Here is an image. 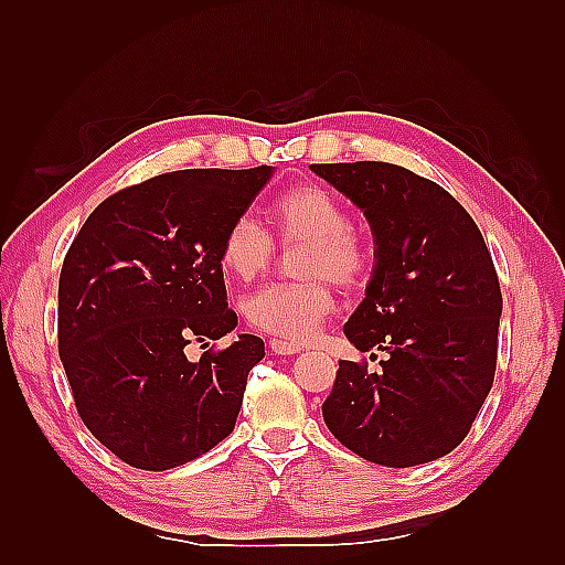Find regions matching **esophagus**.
<instances>
[{
	"label": "esophagus",
	"instance_id": "obj_1",
	"mask_svg": "<svg viewBox=\"0 0 565 565\" xmlns=\"http://www.w3.org/2000/svg\"><path fill=\"white\" fill-rule=\"evenodd\" d=\"M269 347L274 354H284V356H291V354H298L303 350L301 344H294V342H286V340H269Z\"/></svg>",
	"mask_w": 565,
	"mask_h": 565
}]
</instances>
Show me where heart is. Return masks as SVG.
Listing matches in <instances>:
<instances>
[{"label": "heart", "instance_id": "obj_1", "mask_svg": "<svg viewBox=\"0 0 565 565\" xmlns=\"http://www.w3.org/2000/svg\"><path fill=\"white\" fill-rule=\"evenodd\" d=\"M269 221L271 235L249 215H237L221 239V267L235 279L249 281L269 267L274 239L281 245L306 243L298 271L308 279L259 286L243 303L252 328L306 342L334 310L330 276L344 286L362 284L371 269V249L350 225L344 203L322 186L286 191L271 203Z\"/></svg>", "mask_w": 565, "mask_h": 565}]
</instances>
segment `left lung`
<instances>
[{
    "label": "left lung",
    "mask_w": 565,
    "mask_h": 565,
    "mask_svg": "<svg viewBox=\"0 0 565 565\" xmlns=\"http://www.w3.org/2000/svg\"><path fill=\"white\" fill-rule=\"evenodd\" d=\"M310 170L371 225L376 264L344 334L359 352L388 354L379 374L342 359L322 419L366 461H435L463 441L493 386L502 313L493 257L461 203L405 167Z\"/></svg>",
    "instance_id": "8db88e82"
}]
</instances>
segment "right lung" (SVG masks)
<instances>
[{"label":"right lung","instance_id":"1","mask_svg":"<svg viewBox=\"0 0 565 565\" xmlns=\"http://www.w3.org/2000/svg\"><path fill=\"white\" fill-rule=\"evenodd\" d=\"M271 167L179 170L116 191L72 239L57 284V352L82 423L142 471L199 459L235 427L264 342L186 347L235 330L221 267L225 227Z\"/></svg>","mask_w":565,"mask_h":565}]
</instances>
